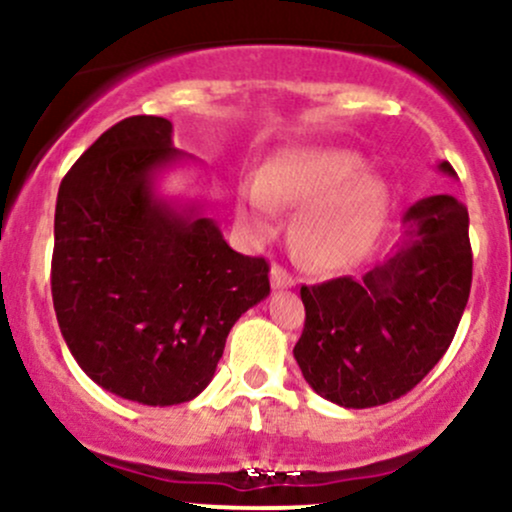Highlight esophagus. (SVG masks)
Segmentation results:
<instances>
[{"label":"esophagus","mask_w":512,"mask_h":512,"mask_svg":"<svg viewBox=\"0 0 512 512\" xmlns=\"http://www.w3.org/2000/svg\"><path fill=\"white\" fill-rule=\"evenodd\" d=\"M269 279H272L274 289H291V286L296 284V279H293V276L286 272L281 264H274L272 272H269Z\"/></svg>","instance_id":"esophagus-1"}]
</instances>
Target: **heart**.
Segmentation results:
<instances>
[{
    "mask_svg": "<svg viewBox=\"0 0 512 512\" xmlns=\"http://www.w3.org/2000/svg\"><path fill=\"white\" fill-rule=\"evenodd\" d=\"M276 204L303 207L293 240L315 267L334 269L370 248L385 216V190L363 173V158L349 149H298L279 154L260 180L240 192L238 214L255 233L269 236Z\"/></svg>",
    "mask_w": 512,
    "mask_h": 512,
    "instance_id": "obj_1",
    "label": "heart"
}]
</instances>
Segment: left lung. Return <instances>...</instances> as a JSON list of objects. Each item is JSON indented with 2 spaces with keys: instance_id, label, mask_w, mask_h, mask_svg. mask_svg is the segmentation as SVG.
<instances>
[{
  "instance_id": "obj_1",
  "label": "left lung",
  "mask_w": 512,
  "mask_h": 512,
  "mask_svg": "<svg viewBox=\"0 0 512 512\" xmlns=\"http://www.w3.org/2000/svg\"><path fill=\"white\" fill-rule=\"evenodd\" d=\"M438 170L455 178L443 161ZM397 252L366 276L301 286L305 327L293 346L320 397L346 409L387 404L414 390L443 358L472 289L469 214L433 195L404 214Z\"/></svg>"
}]
</instances>
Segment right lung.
Listing matches in <instances>:
<instances>
[{"label":"right lung","mask_w":512,"mask_h":512,"mask_svg":"<svg viewBox=\"0 0 512 512\" xmlns=\"http://www.w3.org/2000/svg\"><path fill=\"white\" fill-rule=\"evenodd\" d=\"M166 117L103 132L64 175L52 303L81 370L122 399L170 407L214 378L231 327L269 296V264L226 243L199 204L156 195L180 161Z\"/></svg>","instance_id":"right-lung-1"}]
</instances>
